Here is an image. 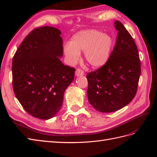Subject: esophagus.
Instances as JSON below:
<instances>
[{
	"mask_svg": "<svg viewBox=\"0 0 157 157\" xmlns=\"http://www.w3.org/2000/svg\"><path fill=\"white\" fill-rule=\"evenodd\" d=\"M84 71H83L82 70L80 69H77L76 71H75V75H76L77 77H78V76H82V75H84Z\"/></svg>",
	"mask_w": 157,
	"mask_h": 157,
	"instance_id": "obj_1",
	"label": "esophagus"
}]
</instances>
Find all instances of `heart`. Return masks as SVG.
<instances>
[{
  "label": "heart",
  "instance_id": "heart-1",
  "mask_svg": "<svg viewBox=\"0 0 157 157\" xmlns=\"http://www.w3.org/2000/svg\"><path fill=\"white\" fill-rule=\"evenodd\" d=\"M113 46V39L110 35L96 29H86L73 35L71 42L63 46V52L68 63L74 64L79 59L80 52L84 51L88 64L98 68L109 61Z\"/></svg>",
  "mask_w": 157,
  "mask_h": 157
}]
</instances>
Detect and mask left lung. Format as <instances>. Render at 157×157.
Listing matches in <instances>:
<instances>
[{"label": "left lung", "instance_id": "1", "mask_svg": "<svg viewBox=\"0 0 157 157\" xmlns=\"http://www.w3.org/2000/svg\"><path fill=\"white\" fill-rule=\"evenodd\" d=\"M118 30L116 44L109 61L88 73V101L98 111L114 112L134 98L140 76V61L134 39L122 23L115 21Z\"/></svg>", "mask_w": 157, "mask_h": 157}]
</instances>
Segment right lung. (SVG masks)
I'll use <instances>...</instances> for the list:
<instances>
[{
	"mask_svg": "<svg viewBox=\"0 0 157 157\" xmlns=\"http://www.w3.org/2000/svg\"><path fill=\"white\" fill-rule=\"evenodd\" d=\"M59 29L37 28L26 36L12 63L16 98L29 115L49 119L61 109L63 95L74 78L75 69L61 62L63 39Z\"/></svg>",
	"mask_w": 157,
	"mask_h": 157,
	"instance_id": "1",
	"label": "right lung"
}]
</instances>
